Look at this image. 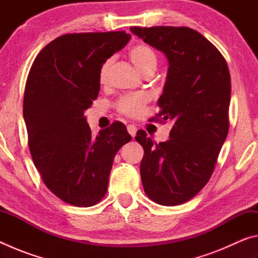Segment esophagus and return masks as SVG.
<instances>
[{"label": "esophagus", "instance_id": "obj_1", "mask_svg": "<svg viewBox=\"0 0 258 258\" xmlns=\"http://www.w3.org/2000/svg\"><path fill=\"white\" fill-rule=\"evenodd\" d=\"M137 131H138L137 126H134V125H128V126H127V132L130 133V135H131V137H132V138L135 137V134H137Z\"/></svg>", "mask_w": 258, "mask_h": 258}]
</instances>
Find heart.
<instances>
[{
    "instance_id": "b5f03b06",
    "label": "heart",
    "mask_w": 258,
    "mask_h": 258,
    "mask_svg": "<svg viewBox=\"0 0 258 258\" xmlns=\"http://www.w3.org/2000/svg\"><path fill=\"white\" fill-rule=\"evenodd\" d=\"M130 58L140 73L146 75L147 73L155 72L158 63V58L155 50L147 44H138L130 50ZM111 66V59L103 62L99 72V82L104 84L108 80L109 68ZM149 101V97L145 93H134L125 95L117 102V108L120 112L127 116H138L143 111L146 104Z\"/></svg>"
}]
</instances>
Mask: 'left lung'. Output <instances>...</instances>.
<instances>
[{
	"mask_svg": "<svg viewBox=\"0 0 258 258\" xmlns=\"http://www.w3.org/2000/svg\"><path fill=\"white\" fill-rule=\"evenodd\" d=\"M166 55L168 71L156 120L172 121L169 140L157 145L138 131L145 149L140 173L152 202L175 206L194 198L211 178L229 131L231 78L215 46L189 27H131Z\"/></svg>",
	"mask_w": 258,
	"mask_h": 258,
	"instance_id": "1",
	"label": "left lung"
}]
</instances>
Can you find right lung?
<instances>
[{
	"mask_svg": "<svg viewBox=\"0 0 258 258\" xmlns=\"http://www.w3.org/2000/svg\"><path fill=\"white\" fill-rule=\"evenodd\" d=\"M130 38L125 32L62 35L29 71L24 119L30 155L49 190L74 206H93L104 197L113 158L132 139L120 121L94 138L84 117L98 98L100 68Z\"/></svg>",
	"mask_w": 258,
	"mask_h": 258,
	"instance_id": "add662e5",
	"label": "right lung"
}]
</instances>
